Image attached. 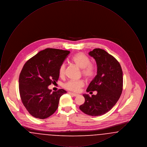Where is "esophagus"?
<instances>
[{"instance_id":"1","label":"esophagus","mask_w":147,"mask_h":147,"mask_svg":"<svg viewBox=\"0 0 147 147\" xmlns=\"http://www.w3.org/2000/svg\"><path fill=\"white\" fill-rule=\"evenodd\" d=\"M69 94L70 95H73V96H77L78 95H79L78 94H76V93H73V92H68Z\"/></svg>"}]
</instances>
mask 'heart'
I'll use <instances>...</instances> for the list:
<instances>
[{"instance_id": "heart-1", "label": "heart", "mask_w": 147, "mask_h": 147, "mask_svg": "<svg viewBox=\"0 0 147 147\" xmlns=\"http://www.w3.org/2000/svg\"><path fill=\"white\" fill-rule=\"evenodd\" d=\"M72 62L77 67L82 69V75L87 79H90L96 73V67L93 63H90V59L88 56L83 53H78L73 56L71 59ZM65 73V65L62 64L59 69V75L63 77ZM82 80H70L64 84V88L70 91L78 92L84 86Z\"/></svg>"}]
</instances>
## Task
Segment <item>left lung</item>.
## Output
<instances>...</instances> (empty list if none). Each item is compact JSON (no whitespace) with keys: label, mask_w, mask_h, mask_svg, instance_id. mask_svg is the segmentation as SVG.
<instances>
[{"label":"left lung","mask_w":147,"mask_h":147,"mask_svg":"<svg viewBox=\"0 0 147 147\" xmlns=\"http://www.w3.org/2000/svg\"><path fill=\"white\" fill-rule=\"evenodd\" d=\"M97 64V75L86 91H97L96 95L83 94L81 111L90 116H101L109 111L118 101L123 89V73L120 64L104 49H95L89 53Z\"/></svg>","instance_id":"1"}]
</instances>
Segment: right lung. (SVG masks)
Listing matches in <instances>:
<instances>
[{
    "mask_svg": "<svg viewBox=\"0 0 147 147\" xmlns=\"http://www.w3.org/2000/svg\"><path fill=\"white\" fill-rule=\"evenodd\" d=\"M70 51L46 49L39 52L24 64L20 74L19 92L21 101L29 113L45 119L53 114L61 96L67 91H53L48 86L57 82L59 69Z\"/></svg>",
    "mask_w": 147,
    "mask_h": 147,
    "instance_id": "add662e5",
    "label": "right lung"
}]
</instances>
